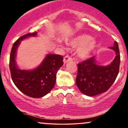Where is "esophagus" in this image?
I'll use <instances>...</instances> for the list:
<instances>
[{
    "instance_id": "34e87169",
    "label": "esophagus",
    "mask_w": 128,
    "mask_h": 128,
    "mask_svg": "<svg viewBox=\"0 0 128 128\" xmlns=\"http://www.w3.org/2000/svg\"><path fill=\"white\" fill-rule=\"evenodd\" d=\"M72 61V58L68 55L65 56L64 58V60H63V61H64V63H66L68 62V61Z\"/></svg>"
}]
</instances>
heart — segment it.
Segmentation results:
<instances>
[{
  "mask_svg": "<svg viewBox=\"0 0 128 128\" xmlns=\"http://www.w3.org/2000/svg\"><path fill=\"white\" fill-rule=\"evenodd\" d=\"M69 43L75 47L80 46L78 49V55L81 59L89 58L96 46V42L87 34H80L72 40Z\"/></svg>",
  "mask_w": 128,
  "mask_h": 128,
  "instance_id": "heart-1",
  "label": "heart"
}]
</instances>
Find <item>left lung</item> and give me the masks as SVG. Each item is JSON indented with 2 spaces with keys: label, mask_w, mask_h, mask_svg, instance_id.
I'll use <instances>...</instances> for the list:
<instances>
[{
  "label": "left lung",
  "mask_w": 128,
  "mask_h": 128,
  "mask_svg": "<svg viewBox=\"0 0 128 128\" xmlns=\"http://www.w3.org/2000/svg\"><path fill=\"white\" fill-rule=\"evenodd\" d=\"M109 48L116 53L115 58L109 65L98 64L95 56L78 64L76 84L84 94L94 96L106 92L115 81L119 72L120 62L118 43L115 42L114 46Z\"/></svg>",
  "instance_id": "obj_1"
}]
</instances>
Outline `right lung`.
I'll use <instances>...</instances> for the list:
<instances>
[{"mask_svg": "<svg viewBox=\"0 0 128 128\" xmlns=\"http://www.w3.org/2000/svg\"><path fill=\"white\" fill-rule=\"evenodd\" d=\"M36 32L22 36L13 44L10 58V69L13 82L20 92L34 98H42L52 90L55 84L56 73L63 65L60 55L48 54L40 65L33 70H21L16 63L17 48L22 40L36 36Z\"/></svg>", "mask_w": 128, "mask_h": 128, "instance_id": "obj_1", "label": "right lung"}]
</instances>
